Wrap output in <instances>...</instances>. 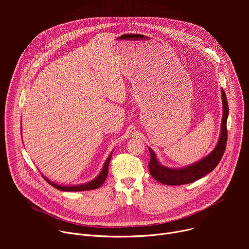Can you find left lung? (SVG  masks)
Listing matches in <instances>:
<instances>
[{
    "label": "left lung",
    "mask_w": 249,
    "mask_h": 249,
    "mask_svg": "<svg viewBox=\"0 0 249 249\" xmlns=\"http://www.w3.org/2000/svg\"><path fill=\"white\" fill-rule=\"evenodd\" d=\"M223 100V119L221 125V135L217 146L199 161L189 164L180 168H169L160 164L157 159L155 152L149 148L151 154V160L149 163V171L154 178L165 185H182L192 183L203 176L214 170L215 167L221 161L226 150L228 132H227V120L229 116V105L226 93L224 89H221Z\"/></svg>",
    "instance_id": "8db88e82"
}]
</instances>
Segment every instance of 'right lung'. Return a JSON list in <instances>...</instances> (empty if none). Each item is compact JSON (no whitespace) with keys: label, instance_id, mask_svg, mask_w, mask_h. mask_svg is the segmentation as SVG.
I'll return each mask as SVG.
<instances>
[{"label":"right lung","instance_id":"right-lung-1","mask_svg":"<svg viewBox=\"0 0 249 249\" xmlns=\"http://www.w3.org/2000/svg\"><path fill=\"white\" fill-rule=\"evenodd\" d=\"M111 156H112V153L109 155V157L107 158V160H106V161L104 162V165L100 171V173L95 177V178L89 182H87V183H84V184H79V185H68V186H62V185H59L57 183H54L52 182L51 180H49L47 177H45L43 174V178L50 184L52 185L54 188L58 189V190H61V191H87V190H92V189H96L98 187H100L105 179L106 177H107V174H108V165H109V162H110V160H111Z\"/></svg>","mask_w":249,"mask_h":249}]
</instances>
